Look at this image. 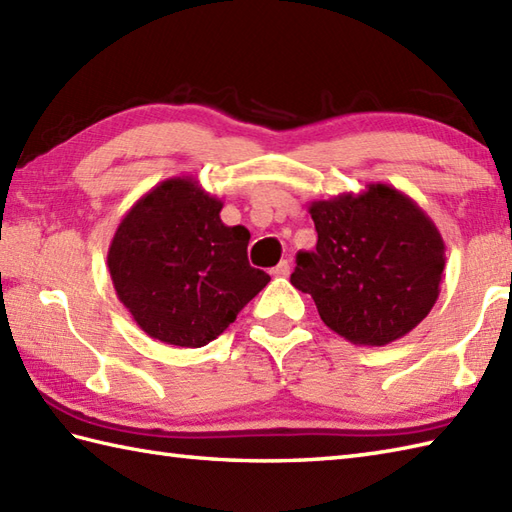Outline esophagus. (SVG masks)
Wrapping results in <instances>:
<instances>
[{"label": "esophagus", "mask_w": 512, "mask_h": 512, "mask_svg": "<svg viewBox=\"0 0 512 512\" xmlns=\"http://www.w3.org/2000/svg\"><path fill=\"white\" fill-rule=\"evenodd\" d=\"M288 275H290V262H288V259H284V262H279L273 268V277H288Z\"/></svg>", "instance_id": "34e87169"}]
</instances>
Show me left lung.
I'll use <instances>...</instances> for the list:
<instances>
[{
    "mask_svg": "<svg viewBox=\"0 0 512 512\" xmlns=\"http://www.w3.org/2000/svg\"><path fill=\"white\" fill-rule=\"evenodd\" d=\"M308 211L317 250L297 255L290 284L308 292L330 330L354 345H387L436 306L444 239L407 193L372 182Z\"/></svg>",
    "mask_w": 512,
    "mask_h": 512,
    "instance_id": "left-lung-1",
    "label": "left lung"
}]
</instances>
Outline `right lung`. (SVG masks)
Wrapping results in <instances>:
<instances>
[{
	"label": "right lung",
	"instance_id": "obj_1",
	"mask_svg": "<svg viewBox=\"0 0 512 512\" xmlns=\"http://www.w3.org/2000/svg\"><path fill=\"white\" fill-rule=\"evenodd\" d=\"M191 176L156 184L118 224L107 250L116 297L151 339L202 347L231 325L270 277L248 264L246 226Z\"/></svg>",
	"mask_w": 512,
	"mask_h": 512
}]
</instances>
